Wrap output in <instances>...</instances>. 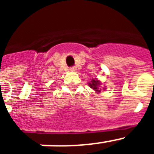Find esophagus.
<instances>
[{
	"label": "esophagus",
	"mask_w": 154,
	"mask_h": 154,
	"mask_svg": "<svg viewBox=\"0 0 154 154\" xmlns=\"http://www.w3.org/2000/svg\"><path fill=\"white\" fill-rule=\"evenodd\" d=\"M69 69H70L71 72H75V71H76V67H74V66H73V67H71Z\"/></svg>",
	"instance_id": "1"
}]
</instances>
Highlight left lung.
<instances>
[{"label":"left lung","instance_id":"1","mask_svg":"<svg viewBox=\"0 0 154 154\" xmlns=\"http://www.w3.org/2000/svg\"><path fill=\"white\" fill-rule=\"evenodd\" d=\"M89 86H90V88H92V89H94L95 91H96V92H100L101 91V88L99 87V85H100V82L99 81L98 79H92V81H91V82H89Z\"/></svg>","mask_w":154,"mask_h":154}]
</instances>
